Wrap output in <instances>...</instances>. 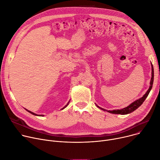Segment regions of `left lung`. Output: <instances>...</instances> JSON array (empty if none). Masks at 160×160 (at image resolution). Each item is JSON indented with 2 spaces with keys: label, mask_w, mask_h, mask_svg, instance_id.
<instances>
[{
  "label": "left lung",
  "mask_w": 160,
  "mask_h": 160,
  "mask_svg": "<svg viewBox=\"0 0 160 160\" xmlns=\"http://www.w3.org/2000/svg\"><path fill=\"white\" fill-rule=\"evenodd\" d=\"M151 67H152V77L151 79V82H150V86L149 88L148 89V90L146 92V93L143 96V97H142L141 98L137 99L136 101H134L133 102L131 103L128 106H127L125 108H121V109H118V110H107L106 109H104L102 108L99 107V106H98L96 105V106L99 108L100 109H101L102 110L104 111H107L109 113L111 114H121V115H125V114H128L131 113V112H134V110H136L138 107H139L141 105L143 104V102H144V101L145 100V99L147 98L148 95L149 94V92H151L152 88V84H153V82H154V68H153V66L151 62Z\"/></svg>",
  "instance_id": "obj_1"
}]
</instances>
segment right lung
I'll return each mask as SVG.
<instances>
[{
  "label": "right lung",
  "instance_id": "right-lung-1",
  "mask_svg": "<svg viewBox=\"0 0 160 160\" xmlns=\"http://www.w3.org/2000/svg\"><path fill=\"white\" fill-rule=\"evenodd\" d=\"M70 100L68 101V102L67 103V105H66L63 108H61V110H63L64 108H65L66 107H67L68 105V104H69V102H70ZM25 109H26V108H25ZM26 111H28V112H30V114H33V115H35V116H44V115H38V114H35V113H33V112H31V111H30V110H27V109H26Z\"/></svg>",
  "mask_w": 160,
  "mask_h": 160
}]
</instances>
